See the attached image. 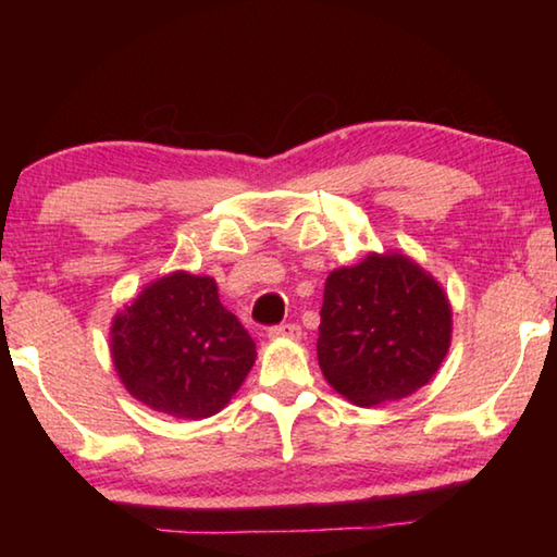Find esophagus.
<instances>
[{"mask_svg":"<svg viewBox=\"0 0 557 557\" xmlns=\"http://www.w3.org/2000/svg\"><path fill=\"white\" fill-rule=\"evenodd\" d=\"M270 338H301V329L297 324H280L270 329Z\"/></svg>","mask_w":557,"mask_h":557,"instance_id":"obj_1","label":"esophagus"}]
</instances>
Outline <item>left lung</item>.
I'll use <instances>...</instances> for the list:
<instances>
[{"mask_svg": "<svg viewBox=\"0 0 557 557\" xmlns=\"http://www.w3.org/2000/svg\"><path fill=\"white\" fill-rule=\"evenodd\" d=\"M317 356L324 379L356 405L400 400L428 385L451 342V307L418 262L371 252L329 272Z\"/></svg>", "mask_w": 557, "mask_h": 557, "instance_id": "8db88e82", "label": "left lung"}]
</instances>
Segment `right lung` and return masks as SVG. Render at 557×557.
Listing matches in <instances>:
<instances>
[{
    "mask_svg": "<svg viewBox=\"0 0 557 557\" xmlns=\"http://www.w3.org/2000/svg\"><path fill=\"white\" fill-rule=\"evenodd\" d=\"M110 354L132 398L178 420L211 418L256 363V342L213 277L172 272L112 319Z\"/></svg>",
    "mask_w": 557,
    "mask_h": 557,
    "instance_id": "obj_1",
    "label": "right lung"
}]
</instances>
